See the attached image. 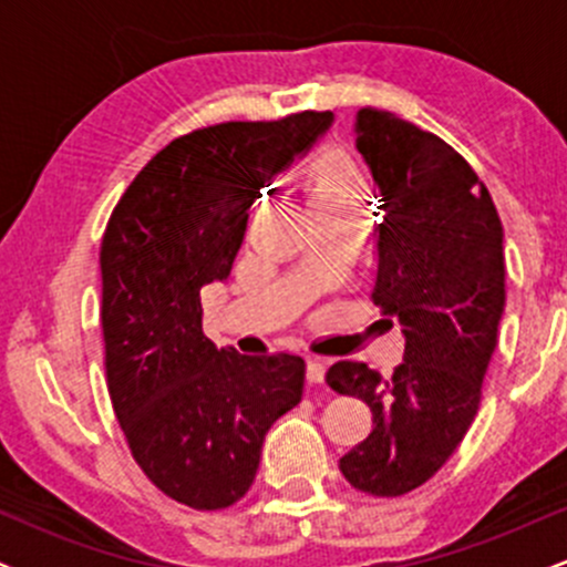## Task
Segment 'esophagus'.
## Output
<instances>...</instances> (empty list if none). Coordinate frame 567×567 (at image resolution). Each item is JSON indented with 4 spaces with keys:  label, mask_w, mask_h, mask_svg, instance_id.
Returning a JSON list of instances; mask_svg holds the SVG:
<instances>
[{
    "label": "esophagus",
    "mask_w": 567,
    "mask_h": 567,
    "mask_svg": "<svg viewBox=\"0 0 567 567\" xmlns=\"http://www.w3.org/2000/svg\"><path fill=\"white\" fill-rule=\"evenodd\" d=\"M306 381H309V383H322L324 381V362L322 360L311 357V360L306 362Z\"/></svg>",
    "instance_id": "34e87169"
}]
</instances>
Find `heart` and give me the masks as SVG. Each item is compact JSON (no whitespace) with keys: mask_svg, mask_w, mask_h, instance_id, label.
Listing matches in <instances>:
<instances>
[{"mask_svg":"<svg viewBox=\"0 0 567 567\" xmlns=\"http://www.w3.org/2000/svg\"><path fill=\"white\" fill-rule=\"evenodd\" d=\"M306 197L311 210H351L362 207L365 210L370 199L368 175L347 148H324L311 162L303 181Z\"/></svg>","mask_w":567,"mask_h":567,"instance_id":"obj_1","label":"heart"}]
</instances>
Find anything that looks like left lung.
I'll list each match as a JSON object with an SVG mask.
<instances>
[{
	"instance_id": "obj_1",
	"label": "left lung",
	"mask_w": 567,
	"mask_h": 567,
	"mask_svg": "<svg viewBox=\"0 0 567 567\" xmlns=\"http://www.w3.org/2000/svg\"><path fill=\"white\" fill-rule=\"evenodd\" d=\"M357 148L381 188L373 303L396 317L405 357L392 379L341 360L328 386L360 396L373 432L338 461L370 496H405L470 432L504 315V229L472 165L434 133L360 109Z\"/></svg>"
}]
</instances>
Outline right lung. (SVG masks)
Listing matches in <instances>:
<instances>
[{
  "label": "right lung",
  "instance_id": "1",
  "mask_svg": "<svg viewBox=\"0 0 567 567\" xmlns=\"http://www.w3.org/2000/svg\"><path fill=\"white\" fill-rule=\"evenodd\" d=\"M330 122V112H298L181 135L148 159L109 218V396L135 464L192 509L237 504L256 480L266 432L301 402V357L218 349L202 330L199 290L229 277L250 205Z\"/></svg>",
  "mask_w": 567,
  "mask_h": 567
}]
</instances>
